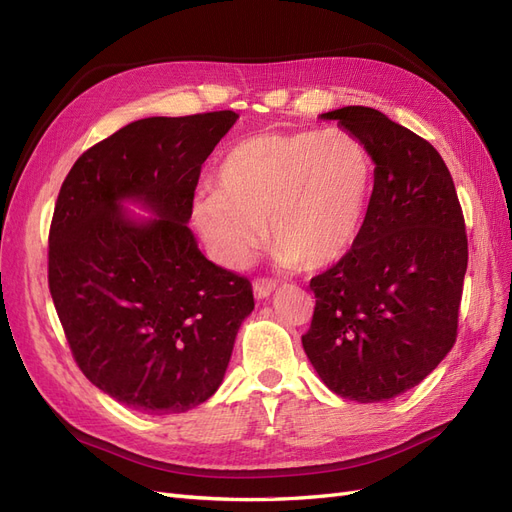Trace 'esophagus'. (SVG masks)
<instances>
[{
  "mask_svg": "<svg viewBox=\"0 0 512 512\" xmlns=\"http://www.w3.org/2000/svg\"><path fill=\"white\" fill-rule=\"evenodd\" d=\"M275 288H277V282L271 280V277H256V280H254L256 299H267Z\"/></svg>",
  "mask_w": 512,
  "mask_h": 512,
  "instance_id": "esophagus-1",
  "label": "esophagus"
}]
</instances>
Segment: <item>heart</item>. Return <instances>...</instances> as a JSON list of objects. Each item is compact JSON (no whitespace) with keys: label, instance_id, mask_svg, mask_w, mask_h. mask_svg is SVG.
I'll return each mask as SVG.
<instances>
[{"label":"heart","instance_id":"1","mask_svg":"<svg viewBox=\"0 0 512 512\" xmlns=\"http://www.w3.org/2000/svg\"><path fill=\"white\" fill-rule=\"evenodd\" d=\"M371 175L367 147L346 130L254 134L222 158L215 190L196 198L194 222L224 265H245L267 224L284 262L322 269L359 237Z\"/></svg>","mask_w":512,"mask_h":512}]
</instances>
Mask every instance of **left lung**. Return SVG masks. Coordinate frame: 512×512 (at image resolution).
Instances as JSON below:
<instances>
[{
    "mask_svg": "<svg viewBox=\"0 0 512 512\" xmlns=\"http://www.w3.org/2000/svg\"><path fill=\"white\" fill-rule=\"evenodd\" d=\"M337 119L374 160V192L346 256L312 277L307 359L333 393L389 401L423 382L457 339L468 237L451 173L425 138L369 106Z\"/></svg>",
    "mask_w": 512,
    "mask_h": 512,
    "instance_id": "obj_1",
    "label": "left lung"
}]
</instances>
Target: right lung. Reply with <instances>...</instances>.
Instances as JSON below:
<instances>
[{
    "mask_svg": "<svg viewBox=\"0 0 512 512\" xmlns=\"http://www.w3.org/2000/svg\"><path fill=\"white\" fill-rule=\"evenodd\" d=\"M237 117L138 119L87 149L61 183L49 232L57 316L87 380L136 412L207 401L254 309L250 280L207 260L188 228L200 166ZM121 199L159 218L136 223Z\"/></svg>",
    "mask_w": 512,
    "mask_h": 512,
    "instance_id": "add662e5",
    "label": "right lung"
}]
</instances>
